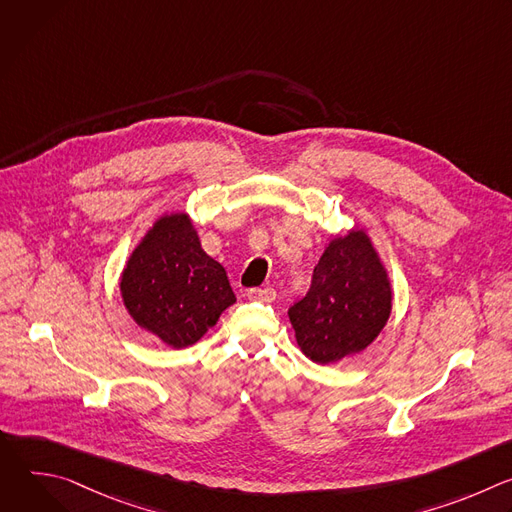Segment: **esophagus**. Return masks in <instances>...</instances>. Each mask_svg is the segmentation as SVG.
I'll list each match as a JSON object with an SVG mask.
<instances>
[{
    "mask_svg": "<svg viewBox=\"0 0 512 512\" xmlns=\"http://www.w3.org/2000/svg\"><path fill=\"white\" fill-rule=\"evenodd\" d=\"M275 289L273 287H253L247 291V298L255 300V302H263V304H271L275 300Z\"/></svg>",
    "mask_w": 512,
    "mask_h": 512,
    "instance_id": "34e87169",
    "label": "esophagus"
}]
</instances>
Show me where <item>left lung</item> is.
Instances as JSON below:
<instances>
[{
    "instance_id": "8db88e82",
    "label": "left lung",
    "mask_w": 512,
    "mask_h": 512,
    "mask_svg": "<svg viewBox=\"0 0 512 512\" xmlns=\"http://www.w3.org/2000/svg\"><path fill=\"white\" fill-rule=\"evenodd\" d=\"M393 308L389 273L362 229L334 237L314 267L306 298L289 308L302 352L330 364L367 348Z\"/></svg>"
}]
</instances>
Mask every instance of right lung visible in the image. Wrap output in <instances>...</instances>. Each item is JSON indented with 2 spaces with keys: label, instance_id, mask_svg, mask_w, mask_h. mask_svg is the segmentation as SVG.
<instances>
[{
  "label": "right lung",
  "instance_id": "1",
  "mask_svg": "<svg viewBox=\"0 0 512 512\" xmlns=\"http://www.w3.org/2000/svg\"><path fill=\"white\" fill-rule=\"evenodd\" d=\"M119 289L135 324L172 348L198 342L237 302L225 267L204 253L186 212L160 216L143 235Z\"/></svg>",
  "mask_w": 512,
  "mask_h": 512
}]
</instances>
